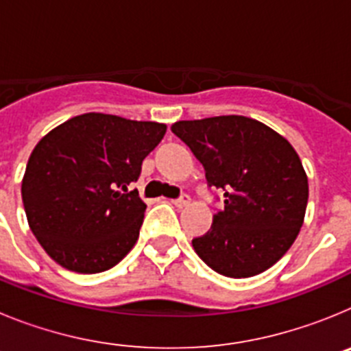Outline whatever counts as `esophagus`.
I'll return each mask as SVG.
<instances>
[{
  "label": "esophagus",
  "mask_w": 351,
  "mask_h": 351,
  "mask_svg": "<svg viewBox=\"0 0 351 351\" xmlns=\"http://www.w3.org/2000/svg\"><path fill=\"white\" fill-rule=\"evenodd\" d=\"M172 204L176 207H179V209H182V207H188L190 206V197H188V195H182V197L178 198V200H172Z\"/></svg>",
  "instance_id": "obj_1"
}]
</instances>
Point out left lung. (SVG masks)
<instances>
[{
    "mask_svg": "<svg viewBox=\"0 0 351 351\" xmlns=\"http://www.w3.org/2000/svg\"><path fill=\"white\" fill-rule=\"evenodd\" d=\"M172 132L225 191V209L191 241L197 255L226 278H251L290 250L308 207V176L293 145L244 116L178 121Z\"/></svg>",
    "mask_w": 351,
    "mask_h": 351,
    "instance_id": "1",
    "label": "left lung"
}]
</instances>
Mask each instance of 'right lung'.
I'll return each mask as SVG.
<instances>
[{"mask_svg":"<svg viewBox=\"0 0 351 351\" xmlns=\"http://www.w3.org/2000/svg\"><path fill=\"white\" fill-rule=\"evenodd\" d=\"M165 132L163 123L88 112L40 138L21 193L31 232L56 263L96 274L128 255L147 207L128 186Z\"/></svg>","mask_w":351,"mask_h":351,"instance_id":"1","label":"right lung"}]
</instances>
